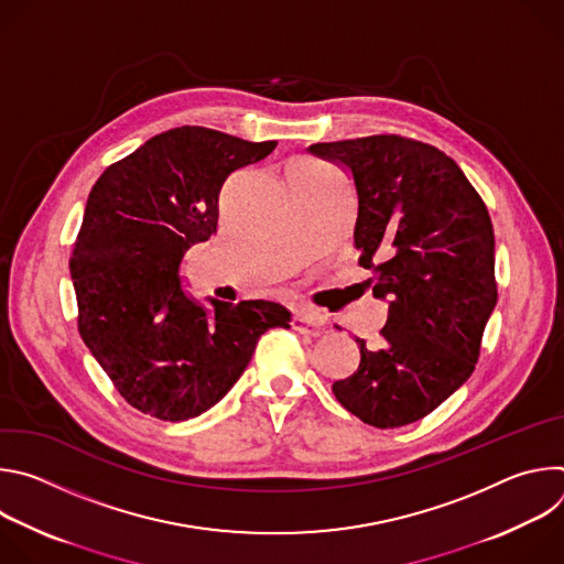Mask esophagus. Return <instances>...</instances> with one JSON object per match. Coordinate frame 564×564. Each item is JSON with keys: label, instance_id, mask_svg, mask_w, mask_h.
Listing matches in <instances>:
<instances>
[{"label": "esophagus", "instance_id": "34e87169", "mask_svg": "<svg viewBox=\"0 0 564 564\" xmlns=\"http://www.w3.org/2000/svg\"><path fill=\"white\" fill-rule=\"evenodd\" d=\"M292 328L301 335H310V337H318L321 333L326 330V318L321 316L318 312L314 310H307V307H301L294 312L292 316Z\"/></svg>", "mask_w": 564, "mask_h": 564}]
</instances>
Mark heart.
Wrapping results in <instances>:
<instances>
[{"label": "heart", "mask_w": 564, "mask_h": 564, "mask_svg": "<svg viewBox=\"0 0 564 564\" xmlns=\"http://www.w3.org/2000/svg\"><path fill=\"white\" fill-rule=\"evenodd\" d=\"M294 165L310 167V170H328L326 165H321V163H316V160H310V158H299V160H294Z\"/></svg>", "instance_id": "heart-1"}]
</instances>
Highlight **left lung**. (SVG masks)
<instances>
[{"mask_svg":"<svg viewBox=\"0 0 564 564\" xmlns=\"http://www.w3.org/2000/svg\"><path fill=\"white\" fill-rule=\"evenodd\" d=\"M310 151L352 172L359 265L390 301L381 348L357 339L359 368L333 392L375 429L413 424L475 370L498 303L489 209L453 158L413 138L377 133Z\"/></svg>","mask_w":564,"mask_h":564,"instance_id":"left-lung-1","label":"left lung"}]
</instances>
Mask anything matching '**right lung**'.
<instances>
[{"instance_id":"right-lung-1","label":"right lung","mask_w":564,"mask_h":564,"mask_svg":"<svg viewBox=\"0 0 564 564\" xmlns=\"http://www.w3.org/2000/svg\"><path fill=\"white\" fill-rule=\"evenodd\" d=\"M274 147L176 127L109 165L89 194L68 261L77 330L144 415L198 417L243 375L265 330L290 328L279 303L212 299L205 310L178 279L185 252L216 234L227 176Z\"/></svg>"}]
</instances>
